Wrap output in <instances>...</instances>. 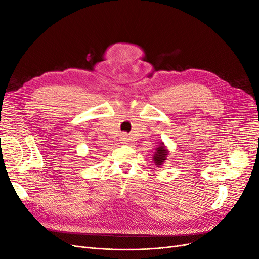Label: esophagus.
<instances>
[{
	"mask_svg": "<svg viewBox=\"0 0 259 259\" xmlns=\"http://www.w3.org/2000/svg\"><path fill=\"white\" fill-rule=\"evenodd\" d=\"M120 142L122 144H127V142H128V135L126 134V133H122L121 136H120Z\"/></svg>",
	"mask_w": 259,
	"mask_h": 259,
	"instance_id": "34e87169",
	"label": "esophagus"
}]
</instances>
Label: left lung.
<instances>
[{"instance_id": "obj_1", "label": "left lung", "mask_w": 259, "mask_h": 259, "mask_svg": "<svg viewBox=\"0 0 259 259\" xmlns=\"http://www.w3.org/2000/svg\"><path fill=\"white\" fill-rule=\"evenodd\" d=\"M167 155H168V150L166 149V147L164 146L163 143H160L159 147L155 149V152L153 154V161L155 163V165L160 167L162 164L165 162Z\"/></svg>"}]
</instances>
